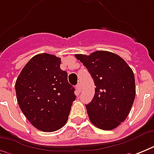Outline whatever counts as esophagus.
<instances>
[{
    "label": "esophagus",
    "instance_id": "obj_1",
    "mask_svg": "<svg viewBox=\"0 0 154 154\" xmlns=\"http://www.w3.org/2000/svg\"><path fill=\"white\" fill-rule=\"evenodd\" d=\"M76 88H77V93L78 94H80V93H81V85L80 84H77V86H76Z\"/></svg>",
    "mask_w": 154,
    "mask_h": 154
}]
</instances>
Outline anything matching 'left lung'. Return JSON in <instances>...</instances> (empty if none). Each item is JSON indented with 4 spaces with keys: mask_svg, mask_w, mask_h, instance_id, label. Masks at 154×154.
<instances>
[{
    "mask_svg": "<svg viewBox=\"0 0 154 154\" xmlns=\"http://www.w3.org/2000/svg\"><path fill=\"white\" fill-rule=\"evenodd\" d=\"M94 79L95 94L85 105L89 120L103 130L117 128L128 117L136 95L131 68L120 56L108 51L76 54Z\"/></svg>",
    "mask_w": 154,
    "mask_h": 154,
    "instance_id": "8db88e82",
    "label": "left lung"
}]
</instances>
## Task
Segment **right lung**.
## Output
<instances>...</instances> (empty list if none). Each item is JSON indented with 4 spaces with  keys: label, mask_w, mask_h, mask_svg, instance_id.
Here are the masks:
<instances>
[{
    "label": "right lung",
    "mask_w": 154,
    "mask_h": 154,
    "mask_svg": "<svg viewBox=\"0 0 154 154\" xmlns=\"http://www.w3.org/2000/svg\"><path fill=\"white\" fill-rule=\"evenodd\" d=\"M60 57L49 53L34 56L25 65L16 81L20 109L31 124L43 132H54L67 122L74 88L61 70Z\"/></svg>",
    "instance_id": "obj_1"
}]
</instances>
